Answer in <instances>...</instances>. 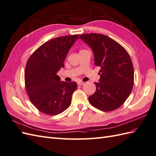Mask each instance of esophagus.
<instances>
[{"label": "esophagus", "mask_w": 156, "mask_h": 156, "mask_svg": "<svg viewBox=\"0 0 156 156\" xmlns=\"http://www.w3.org/2000/svg\"><path fill=\"white\" fill-rule=\"evenodd\" d=\"M77 84H78V85L82 86V85H83L85 84V83L83 82V81H79V82H77Z\"/></svg>", "instance_id": "1"}]
</instances>
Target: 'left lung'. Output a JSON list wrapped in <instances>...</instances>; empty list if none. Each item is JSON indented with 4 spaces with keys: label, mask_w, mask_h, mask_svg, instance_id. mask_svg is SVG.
I'll list each match as a JSON object with an SVG mask.
<instances>
[{
    "label": "left lung",
    "mask_w": 156,
    "mask_h": 156,
    "mask_svg": "<svg viewBox=\"0 0 156 156\" xmlns=\"http://www.w3.org/2000/svg\"><path fill=\"white\" fill-rule=\"evenodd\" d=\"M79 38L92 49L96 66L101 67L97 89L89 101L94 107L104 112L112 111L123 105L134 85V67L127 51L122 45L103 34H82Z\"/></svg>",
    "instance_id": "left-lung-1"
}]
</instances>
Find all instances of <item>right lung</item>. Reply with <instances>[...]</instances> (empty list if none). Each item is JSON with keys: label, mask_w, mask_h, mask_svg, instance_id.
Here are the masks:
<instances>
[{"label": "right lung", "mask_w": 156, "mask_h": 156, "mask_svg": "<svg viewBox=\"0 0 156 156\" xmlns=\"http://www.w3.org/2000/svg\"><path fill=\"white\" fill-rule=\"evenodd\" d=\"M79 36H61L46 41L30 55L26 63V93L32 103L45 115H57L71 105L77 83L60 81L57 73L64 66L67 53Z\"/></svg>", "instance_id": "right-lung-1"}]
</instances>
